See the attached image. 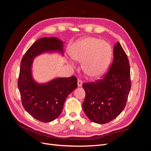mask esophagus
<instances>
[{"instance_id": "esophagus-1", "label": "esophagus", "mask_w": 151, "mask_h": 151, "mask_svg": "<svg viewBox=\"0 0 151 151\" xmlns=\"http://www.w3.org/2000/svg\"><path fill=\"white\" fill-rule=\"evenodd\" d=\"M83 81L82 79H79L78 80H77V85H78V86H81L82 84H83Z\"/></svg>"}]
</instances>
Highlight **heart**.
<instances>
[{
    "instance_id": "b5f03b06",
    "label": "heart",
    "mask_w": 151,
    "mask_h": 151,
    "mask_svg": "<svg viewBox=\"0 0 151 151\" xmlns=\"http://www.w3.org/2000/svg\"><path fill=\"white\" fill-rule=\"evenodd\" d=\"M70 55L74 60L83 62V69L87 75L97 78L107 70L111 57V49L106 42L87 37L74 43Z\"/></svg>"
}]
</instances>
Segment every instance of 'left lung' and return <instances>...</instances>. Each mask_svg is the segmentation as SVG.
I'll return each instance as SVG.
<instances>
[{
  "mask_svg": "<svg viewBox=\"0 0 151 151\" xmlns=\"http://www.w3.org/2000/svg\"><path fill=\"white\" fill-rule=\"evenodd\" d=\"M86 98L83 108L92 122L104 124L124 109L131 88L129 60L119 42L113 48V60L101 79L83 84Z\"/></svg>",
  "mask_w": 151,
  "mask_h": 151,
  "instance_id": "1",
  "label": "left lung"
}]
</instances>
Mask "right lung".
Returning a JSON list of instances; mask_svg holds the SVG:
<instances>
[{
  "label": "right lung",
  "mask_w": 151,
  "mask_h": 151,
  "mask_svg": "<svg viewBox=\"0 0 151 151\" xmlns=\"http://www.w3.org/2000/svg\"><path fill=\"white\" fill-rule=\"evenodd\" d=\"M48 50L62 52V42L56 38H40L22 58L17 86L24 108L35 119L52 122L60 115L68 95L77 87L76 76L57 78L39 85L31 77V65L34 57Z\"/></svg>",
  "instance_id": "add662e5"
}]
</instances>
